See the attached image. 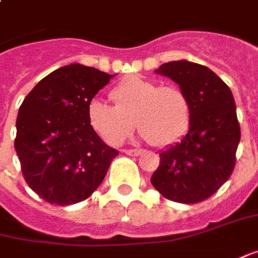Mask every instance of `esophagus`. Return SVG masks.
Segmentation results:
<instances>
[{
	"label": "esophagus",
	"mask_w": 258,
	"mask_h": 258,
	"mask_svg": "<svg viewBox=\"0 0 258 258\" xmlns=\"http://www.w3.org/2000/svg\"><path fill=\"white\" fill-rule=\"evenodd\" d=\"M124 153H125L127 156H131V157H138L143 154V151H141V150H124Z\"/></svg>",
	"instance_id": "1"
}]
</instances>
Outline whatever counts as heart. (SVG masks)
Segmentation results:
<instances>
[{
  "instance_id": "obj_1",
  "label": "heart",
  "mask_w": 258,
  "mask_h": 258,
  "mask_svg": "<svg viewBox=\"0 0 258 258\" xmlns=\"http://www.w3.org/2000/svg\"><path fill=\"white\" fill-rule=\"evenodd\" d=\"M110 97L114 105L95 98L87 111L91 128L110 146H120L134 124L143 137L161 148L175 144L190 130L192 107L178 87L130 77L112 88Z\"/></svg>"
}]
</instances>
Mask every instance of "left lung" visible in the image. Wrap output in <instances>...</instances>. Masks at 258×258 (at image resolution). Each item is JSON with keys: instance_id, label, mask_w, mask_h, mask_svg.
<instances>
[{"instance_id": "obj_1", "label": "left lung", "mask_w": 258, "mask_h": 258, "mask_svg": "<svg viewBox=\"0 0 258 258\" xmlns=\"http://www.w3.org/2000/svg\"><path fill=\"white\" fill-rule=\"evenodd\" d=\"M180 85L192 107L187 134L160 153L151 184L163 197L182 204L209 199L234 170L240 124L231 90L210 68L171 61L156 70Z\"/></svg>"}]
</instances>
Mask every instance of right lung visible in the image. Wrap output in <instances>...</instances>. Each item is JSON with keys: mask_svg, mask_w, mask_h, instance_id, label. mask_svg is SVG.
Here are the masks:
<instances>
[{"mask_svg": "<svg viewBox=\"0 0 258 258\" xmlns=\"http://www.w3.org/2000/svg\"><path fill=\"white\" fill-rule=\"evenodd\" d=\"M114 76L71 64L42 78L17 117L15 151L27 184L42 200L70 206L88 199L118 156L88 122V104Z\"/></svg>", "mask_w": 258, "mask_h": 258, "instance_id": "right-lung-1", "label": "right lung"}]
</instances>
